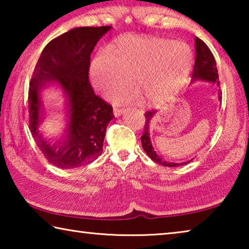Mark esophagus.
<instances>
[{
  "label": "esophagus",
  "mask_w": 249,
  "mask_h": 249,
  "mask_svg": "<svg viewBox=\"0 0 249 249\" xmlns=\"http://www.w3.org/2000/svg\"><path fill=\"white\" fill-rule=\"evenodd\" d=\"M113 112H114V115L117 117V116H121L122 114H123V112H124V108H122V107H114V109H113Z\"/></svg>",
  "instance_id": "34e87169"
}]
</instances>
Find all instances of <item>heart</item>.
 <instances>
[{
    "mask_svg": "<svg viewBox=\"0 0 249 249\" xmlns=\"http://www.w3.org/2000/svg\"><path fill=\"white\" fill-rule=\"evenodd\" d=\"M192 53L187 45L153 37H124L99 54L91 65V80L95 89L109 94L129 86V79L149 103L170 99L187 80L192 67ZM135 90H121L113 94L117 103L140 95Z\"/></svg>",
    "mask_w": 249,
    "mask_h": 249,
    "instance_id": "obj_1",
    "label": "heart"
}]
</instances>
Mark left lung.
I'll use <instances>...</instances> for the list:
<instances>
[{
    "instance_id": "1",
    "label": "left lung",
    "mask_w": 249,
    "mask_h": 249,
    "mask_svg": "<svg viewBox=\"0 0 249 249\" xmlns=\"http://www.w3.org/2000/svg\"><path fill=\"white\" fill-rule=\"evenodd\" d=\"M192 80H204V81H209L212 83H215L216 86L220 87V80H218V73L216 68V62L214 59L213 53H211L210 48L206 46L204 41H202L200 38L196 37V61L195 66H193V74ZM218 100L222 101V94H218ZM156 113L155 109L145 112V126H144V134L142 135V146L144 148L145 153L148 155L150 159H153L155 162L159 163V165L165 167H177L181 165H185L191 161L184 162V163H177V162H169L165 161L159 156L156 154L155 149L151 145L150 137H149V123L150 120L153 119L154 114Z\"/></svg>"
}]
</instances>
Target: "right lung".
Listing matches in <instances>:
<instances>
[{
	"mask_svg": "<svg viewBox=\"0 0 249 249\" xmlns=\"http://www.w3.org/2000/svg\"><path fill=\"white\" fill-rule=\"evenodd\" d=\"M111 26L78 27L46 45L32 74L28 90L29 128L37 146L52 165L70 169L88 165L103 151V142L113 107L94 93L89 81L91 53ZM56 81L70 99V128L66 141L50 146L36 132L40 100L38 90Z\"/></svg>",
	"mask_w": 249,
	"mask_h": 249,
	"instance_id": "right-lung-1",
	"label": "right lung"
}]
</instances>
